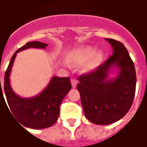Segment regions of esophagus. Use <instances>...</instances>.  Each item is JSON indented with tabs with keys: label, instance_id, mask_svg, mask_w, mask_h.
<instances>
[{
	"label": "esophagus",
	"instance_id": "34e87169",
	"mask_svg": "<svg viewBox=\"0 0 147 147\" xmlns=\"http://www.w3.org/2000/svg\"><path fill=\"white\" fill-rule=\"evenodd\" d=\"M71 82V86H72V88H76V87L77 84H78V81H77L76 79H72Z\"/></svg>",
	"mask_w": 147,
	"mask_h": 147
}]
</instances>
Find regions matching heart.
Wrapping results in <instances>:
<instances>
[{
    "mask_svg": "<svg viewBox=\"0 0 147 147\" xmlns=\"http://www.w3.org/2000/svg\"><path fill=\"white\" fill-rule=\"evenodd\" d=\"M102 58V52L95 51V48L91 46H82L77 49H75L71 52L68 57V62L73 65H81L88 61L85 65V71H91L94 70L100 62ZM68 66V63H64Z\"/></svg>",
    "mask_w": 147,
    "mask_h": 147,
    "instance_id": "b5f03b06",
    "label": "heart"
}]
</instances>
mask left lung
Listing matches in <instances>:
<instances>
[{
    "instance_id": "left-lung-1",
    "label": "left lung",
    "mask_w": 147,
    "mask_h": 147,
    "mask_svg": "<svg viewBox=\"0 0 147 147\" xmlns=\"http://www.w3.org/2000/svg\"><path fill=\"white\" fill-rule=\"evenodd\" d=\"M113 55L91 72L79 77L77 90L85 117L92 123L108 125L121 119L133 103L136 87L134 64L123 44L106 39ZM118 70L110 77L111 70Z\"/></svg>"
}]
</instances>
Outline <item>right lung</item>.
I'll list each match as a JSON object with an SVG mask.
<instances>
[{
    "label": "right lung",
    "instance_id": "add662e5",
    "mask_svg": "<svg viewBox=\"0 0 147 147\" xmlns=\"http://www.w3.org/2000/svg\"><path fill=\"white\" fill-rule=\"evenodd\" d=\"M47 46V44L40 41H32L20 48L12 56L5 74L4 92H2L0 80V99L1 95L5 100V93L11 115L24 127L32 129H45L56 123L59 117V106L71 88L69 77L53 76L44 91L33 97L22 98L13 91L9 76L16 54L28 49H45Z\"/></svg>",
    "mask_w": 147,
    "mask_h": 147
}]
</instances>
